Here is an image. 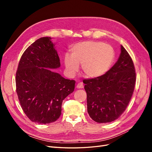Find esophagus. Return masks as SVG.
I'll list each match as a JSON object with an SVG mask.
<instances>
[{
    "label": "esophagus",
    "instance_id": "obj_1",
    "mask_svg": "<svg viewBox=\"0 0 152 152\" xmlns=\"http://www.w3.org/2000/svg\"><path fill=\"white\" fill-rule=\"evenodd\" d=\"M76 87H77V89H82V88H83V87H84L83 84H82V82H79V83L77 84Z\"/></svg>",
    "mask_w": 152,
    "mask_h": 152
}]
</instances>
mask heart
Returning a JSON list of instances; mask_svg holds the SVG:
<instances>
[{
  "instance_id": "b5f03b06",
  "label": "heart",
  "mask_w": 152,
  "mask_h": 152,
  "mask_svg": "<svg viewBox=\"0 0 152 152\" xmlns=\"http://www.w3.org/2000/svg\"><path fill=\"white\" fill-rule=\"evenodd\" d=\"M71 56L66 54L64 63L72 74L82 70L85 77L96 78L103 75L112 65L115 57L113 48L109 44L99 41H84L73 45Z\"/></svg>"
}]
</instances>
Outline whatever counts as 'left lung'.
Here are the masks:
<instances>
[{
    "label": "left lung",
    "instance_id": "left-lung-1",
    "mask_svg": "<svg viewBox=\"0 0 152 152\" xmlns=\"http://www.w3.org/2000/svg\"><path fill=\"white\" fill-rule=\"evenodd\" d=\"M83 82L90 117L98 123L111 122L124 112L131 99L136 82L134 63L121 45L118 61L105 74Z\"/></svg>",
    "mask_w": 152,
    "mask_h": 152
}]
</instances>
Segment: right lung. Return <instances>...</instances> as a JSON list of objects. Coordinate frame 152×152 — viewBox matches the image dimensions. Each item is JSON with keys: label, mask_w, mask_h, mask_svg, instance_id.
Returning a JSON list of instances; mask_svg holds the SVG:
<instances>
[{"label": "right lung", "mask_w": 152, "mask_h": 152, "mask_svg": "<svg viewBox=\"0 0 152 152\" xmlns=\"http://www.w3.org/2000/svg\"><path fill=\"white\" fill-rule=\"evenodd\" d=\"M59 66L50 37L37 39L22 54L16 73V93L31 121L44 124L56 121L61 114L63 101L74 91V80L51 70Z\"/></svg>", "instance_id": "right-lung-1"}]
</instances>
